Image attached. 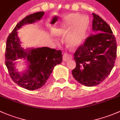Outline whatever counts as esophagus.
Masks as SVG:
<instances>
[{
    "label": "esophagus",
    "mask_w": 120,
    "mask_h": 120,
    "mask_svg": "<svg viewBox=\"0 0 120 120\" xmlns=\"http://www.w3.org/2000/svg\"><path fill=\"white\" fill-rule=\"evenodd\" d=\"M72 59V56L68 53H64L63 57V60L64 61H67Z\"/></svg>",
    "instance_id": "34e87169"
}]
</instances>
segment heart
Segmentation results:
<instances>
[{
  "mask_svg": "<svg viewBox=\"0 0 120 120\" xmlns=\"http://www.w3.org/2000/svg\"><path fill=\"white\" fill-rule=\"evenodd\" d=\"M90 26L89 17L78 13H73L64 17L57 34L65 36V42L71 48H76L83 43Z\"/></svg>",
  "mask_w": 120,
  "mask_h": 120,
  "instance_id": "b5f03b06",
  "label": "heart"
}]
</instances>
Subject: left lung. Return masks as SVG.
<instances>
[{"mask_svg": "<svg viewBox=\"0 0 120 120\" xmlns=\"http://www.w3.org/2000/svg\"><path fill=\"white\" fill-rule=\"evenodd\" d=\"M94 33L86 39L74 53L76 66L72 74L86 86H96L110 74L115 63L117 44L110 27L99 16L93 13Z\"/></svg>", "mask_w": 120, "mask_h": 120, "instance_id": "1", "label": "left lung"}]
</instances>
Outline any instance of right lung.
Listing matches in <instances>:
<instances>
[{
  "mask_svg": "<svg viewBox=\"0 0 120 120\" xmlns=\"http://www.w3.org/2000/svg\"><path fill=\"white\" fill-rule=\"evenodd\" d=\"M44 14V11H40L23 18L10 34L6 42L5 63L10 77L18 85L29 90H37L43 86L54 67L62 61L60 50L48 47L28 48L25 49L18 36V30L23 25L41 19ZM20 58L25 60L27 68L21 73L15 68V60Z\"/></svg>",
  "mask_w": 120,
  "mask_h": 120,
  "instance_id": "right-lung-1",
  "label": "right lung"
}]
</instances>
